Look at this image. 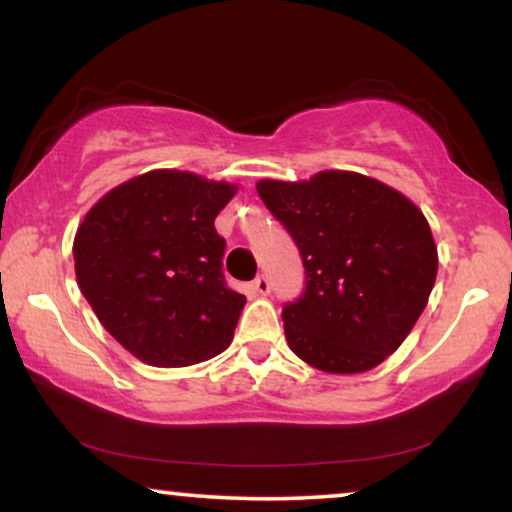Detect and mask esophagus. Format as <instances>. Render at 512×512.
<instances>
[{
  "label": "esophagus",
  "instance_id": "esophagus-1",
  "mask_svg": "<svg viewBox=\"0 0 512 512\" xmlns=\"http://www.w3.org/2000/svg\"><path fill=\"white\" fill-rule=\"evenodd\" d=\"M251 289H254L256 296H268V293H270V282H268V277H265V275L256 277L254 282H251Z\"/></svg>",
  "mask_w": 512,
  "mask_h": 512
}]
</instances>
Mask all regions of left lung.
Instances as JSON below:
<instances>
[{"mask_svg": "<svg viewBox=\"0 0 512 512\" xmlns=\"http://www.w3.org/2000/svg\"><path fill=\"white\" fill-rule=\"evenodd\" d=\"M256 191L305 265L303 296L282 312L291 352L335 375L380 366L429 303L438 272L429 221L403 193L359 172L263 179Z\"/></svg>", "mask_w": 512, "mask_h": 512, "instance_id": "1", "label": "left lung"}]
</instances>
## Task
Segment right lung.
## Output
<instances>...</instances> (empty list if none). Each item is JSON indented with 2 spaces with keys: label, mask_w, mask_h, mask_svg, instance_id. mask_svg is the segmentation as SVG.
Returning a JSON list of instances; mask_svg holds the SVG:
<instances>
[{
  "label": "right lung",
  "mask_w": 512,
  "mask_h": 512,
  "mask_svg": "<svg viewBox=\"0 0 512 512\" xmlns=\"http://www.w3.org/2000/svg\"><path fill=\"white\" fill-rule=\"evenodd\" d=\"M237 191L179 170L111 188L74 237L76 282L102 326L139 361L184 368L221 354L247 298L223 282L214 219Z\"/></svg>",
  "instance_id": "obj_1"
}]
</instances>
